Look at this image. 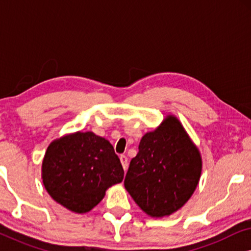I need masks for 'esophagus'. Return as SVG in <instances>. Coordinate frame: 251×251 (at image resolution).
Masks as SVG:
<instances>
[{
    "instance_id": "34e87169",
    "label": "esophagus",
    "mask_w": 251,
    "mask_h": 251,
    "mask_svg": "<svg viewBox=\"0 0 251 251\" xmlns=\"http://www.w3.org/2000/svg\"><path fill=\"white\" fill-rule=\"evenodd\" d=\"M120 161H121L123 170L126 171V169H128V159H126V155H121V156H120Z\"/></svg>"
}]
</instances>
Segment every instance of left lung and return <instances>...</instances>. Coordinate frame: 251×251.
Wrapping results in <instances>:
<instances>
[{
    "label": "left lung",
    "mask_w": 251,
    "mask_h": 251,
    "mask_svg": "<svg viewBox=\"0 0 251 251\" xmlns=\"http://www.w3.org/2000/svg\"><path fill=\"white\" fill-rule=\"evenodd\" d=\"M138 150L126 175V190L150 217H168L197 190L202 173L200 151L174 114L146 132Z\"/></svg>",
    "instance_id": "left-lung-1"
}]
</instances>
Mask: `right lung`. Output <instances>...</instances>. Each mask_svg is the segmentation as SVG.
Masks as SVG:
<instances>
[{
  "mask_svg": "<svg viewBox=\"0 0 251 251\" xmlns=\"http://www.w3.org/2000/svg\"><path fill=\"white\" fill-rule=\"evenodd\" d=\"M41 174L50 197L75 214L92 210L106 191L125 177L111 143L92 131L72 132L52 140Z\"/></svg>",
  "mask_w": 251,
  "mask_h": 251,
  "instance_id": "right-lung-1",
  "label": "right lung"
}]
</instances>
